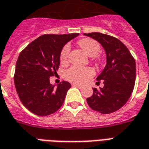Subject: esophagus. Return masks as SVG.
I'll use <instances>...</instances> for the list:
<instances>
[{
	"mask_svg": "<svg viewBox=\"0 0 149 149\" xmlns=\"http://www.w3.org/2000/svg\"><path fill=\"white\" fill-rule=\"evenodd\" d=\"M72 86H74V87H77V88H82L83 86L82 85H80V84H72Z\"/></svg>",
	"mask_w": 149,
	"mask_h": 149,
	"instance_id": "esophagus-1",
	"label": "esophagus"
}]
</instances>
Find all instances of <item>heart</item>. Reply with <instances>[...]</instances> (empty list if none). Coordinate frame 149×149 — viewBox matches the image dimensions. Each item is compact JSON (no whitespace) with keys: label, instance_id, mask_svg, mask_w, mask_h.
<instances>
[{"label":"heart","instance_id":"heart-1","mask_svg":"<svg viewBox=\"0 0 149 149\" xmlns=\"http://www.w3.org/2000/svg\"><path fill=\"white\" fill-rule=\"evenodd\" d=\"M78 45L86 52L88 55L92 56V59L97 64H101L103 58L98 55L100 51V45L97 40L91 38H83L78 40ZM70 47L65 45L62 48L60 53V61L61 63L67 62ZM95 75V70L91 67H79L72 66L65 72V77L71 82L77 84H85Z\"/></svg>","mask_w":149,"mask_h":149}]
</instances>
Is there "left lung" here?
<instances>
[{
	"label": "left lung",
	"mask_w": 149,
	"mask_h": 149,
	"mask_svg": "<svg viewBox=\"0 0 149 149\" xmlns=\"http://www.w3.org/2000/svg\"><path fill=\"white\" fill-rule=\"evenodd\" d=\"M101 44L105 50L107 64L97 81H103V88H93V96L87 98L92 109L109 114L120 109L130 98L136 81V62L123 43L114 37L100 33H84Z\"/></svg>",
	"instance_id": "8db88e82"
}]
</instances>
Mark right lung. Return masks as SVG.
Instances as JSON below:
<instances>
[{"label": "right lung", "mask_w": 149, "mask_h": 149, "mask_svg": "<svg viewBox=\"0 0 149 149\" xmlns=\"http://www.w3.org/2000/svg\"><path fill=\"white\" fill-rule=\"evenodd\" d=\"M78 35H42L21 52L16 64L14 84L20 100L31 112L48 116L62 106L71 84L62 81L54 88L49 79L60 66L62 48Z\"/></svg>", "instance_id": "obj_1"}]
</instances>
